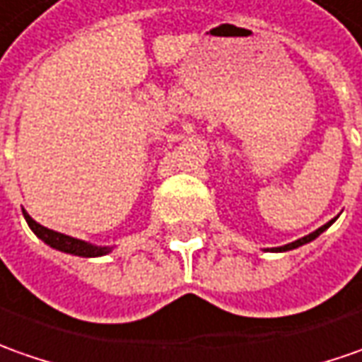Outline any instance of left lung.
I'll return each mask as SVG.
<instances>
[{"mask_svg": "<svg viewBox=\"0 0 362 362\" xmlns=\"http://www.w3.org/2000/svg\"><path fill=\"white\" fill-rule=\"evenodd\" d=\"M332 222H334V220H330V222H327V224H325V226H320L318 230L310 232V234H308V236H305V238H298V240H294V243L284 244V246H281V248H272V250H274V252H286V250H293V248H298V246H303V244L310 243V240H315L317 236H320L322 232L329 228Z\"/></svg>", "mask_w": 362, "mask_h": 362, "instance_id": "left-lung-1", "label": "left lung"}]
</instances>
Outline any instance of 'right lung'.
<instances>
[{"label":"right lung","instance_id":"add662e5","mask_svg":"<svg viewBox=\"0 0 362 362\" xmlns=\"http://www.w3.org/2000/svg\"><path fill=\"white\" fill-rule=\"evenodd\" d=\"M23 216H25L28 226L35 232V236L42 238L45 244H49V246L56 248V250H62V252H68V255L76 256H88V258H90V256L107 255V252L112 250L110 246H94V244H88L83 243V240H78V238L66 236V234H62V232L49 230V228H45L42 224H37L25 210H23Z\"/></svg>","mask_w":362,"mask_h":362}]
</instances>
